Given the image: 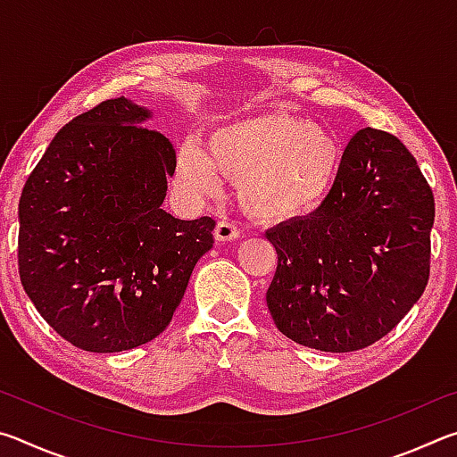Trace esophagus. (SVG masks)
<instances>
[{"label":"esophagus","mask_w":457,"mask_h":457,"mask_svg":"<svg viewBox=\"0 0 457 457\" xmlns=\"http://www.w3.org/2000/svg\"><path fill=\"white\" fill-rule=\"evenodd\" d=\"M213 236L218 242H231V239H236L239 236V229L231 221L221 220L218 221V226H215Z\"/></svg>","instance_id":"obj_1"}]
</instances>
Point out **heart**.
I'll use <instances>...</instances> for the list:
<instances>
[{"instance_id":"heart-1","label":"heart","mask_w":457,"mask_h":457,"mask_svg":"<svg viewBox=\"0 0 457 457\" xmlns=\"http://www.w3.org/2000/svg\"><path fill=\"white\" fill-rule=\"evenodd\" d=\"M340 145L327 129L268 111L212 130L205 151L185 141L175 173L185 189L213 193L221 175L237 181L244 210L262 221H288L319 207L335 185Z\"/></svg>"}]
</instances>
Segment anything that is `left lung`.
<instances>
[{"mask_svg": "<svg viewBox=\"0 0 457 457\" xmlns=\"http://www.w3.org/2000/svg\"><path fill=\"white\" fill-rule=\"evenodd\" d=\"M433 191L395 135L362 129L319 210L266 231L278 266L266 292L276 328L324 353L391 332L429 280Z\"/></svg>", "mask_w": 457, "mask_h": 457, "instance_id": "obj_1", "label": "left lung"}]
</instances>
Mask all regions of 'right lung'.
<instances>
[{
    "mask_svg": "<svg viewBox=\"0 0 457 457\" xmlns=\"http://www.w3.org/2000/svg\"><path fill=\"white\" fill-rule=\"evenodd\" d=\"M146 108L104 100L58 130L20 197L18 270L42 319L88 353H120L167 328L212 218L161 210L175 149Z\"/></svg>",
    "mask_w": 457,
    "mask_h": 457,
    "instance_id": "add662e5",
    "label": "right lung"
}]
</instances>
